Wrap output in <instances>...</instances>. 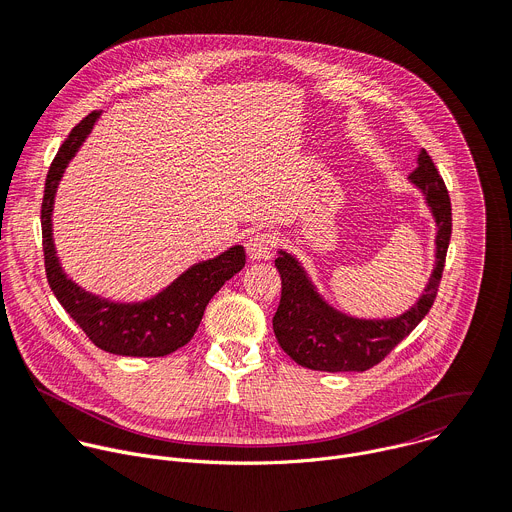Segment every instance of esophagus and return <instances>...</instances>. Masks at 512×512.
Here are the masks:
<instances>
[{
	"label": "esophagus",
	"mask_w": 512,
	"mask_h": 512,
	"mask_svg": "<svg viewBox=\"0 0 512 512\" xmlns=\"http://www.w3.org/2000/svg\"><path fill=\"white\" fill-rule=\"evenodd\" d=\"M275 247V241H273V235L267 233V231H259V233H253L247 243H245V249H247V257L251 261H261V259H269L271 257V251Z\"/></svg>",
	"instance_id": "34e87169"
}]
</instances>
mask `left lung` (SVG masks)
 I'll return each mask as SVG.
<instances>
[{"label":"left lung","instance_id":"left-lung-1","mask_svg":"<svg viewBox=\"0 0 512 512\" xmlns=\"http://www.w3.org/2000/svg\"><path fill=\"white\" fill-rule=\"evenodd\" d=\"M417 164L409 180L425 194L435 218V267L423 296L405 314L391 320H358L336 312L318 296L302 265L279 251L275 267L281 275V300L273 316V332L279 346L302 367L328 373L369 371L431 310L452 237V204L448 188L425 150Z\"/></svg>","mask_w":512,"mask_h":512}]
</instances>
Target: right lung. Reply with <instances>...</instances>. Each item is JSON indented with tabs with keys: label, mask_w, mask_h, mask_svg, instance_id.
<instances>
[{
	"label": "right lung",
	"mask_w": 512,
	"mask_h": 512,
	"mask_svg": "<svg viewBox=\"0 0 512 512\" xmlns=\"http://www.w3.org/2000/svg\"><path fill=\"white\" fill-rule=\"evenodd\" d=\"M99 115L101 111H93L72 127L48 168L40 210L46 277L60 306L101 350L119 356H166L190 342L210 298L245 267V249L235 245L223 255L192 265L156 298L141 304H115L72 283L54 251L50 216L58 180Z\"/></svg>",
	"instance_id": "1"
}]
</instances>
